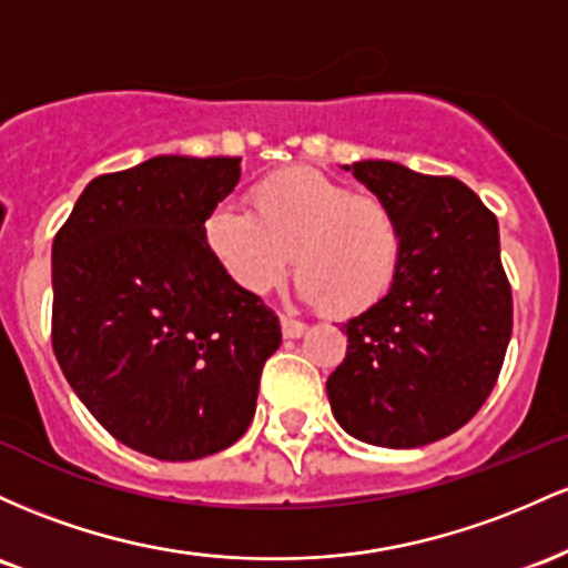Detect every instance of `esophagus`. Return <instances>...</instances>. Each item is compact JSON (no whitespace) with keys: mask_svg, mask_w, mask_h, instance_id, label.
Wrapping results in <instances>:
<instances>
[{"mask_svg":"<svg viewBox=\"0 0 568 568\" xmlns=\"http://www.w3.org/2000/svg\"><path fill=\"white\" fill-rule=\"evenodd\" d=\"M305 322L301 318H292V316H282V335L284 337H301L305 333Z\"/></svg>","mask_w":568,"mask_h":568,"instance_id":"1","label":"esophagus"}]
</instances>
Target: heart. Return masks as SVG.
<instances>
[{
    "label": "heart",
    "mask_w": 568,
    "mask_h": 568,
    "mask_svg": "<svg viewBox=\"0 0 568 568\" xmlns=\"http://www.w3.org/2000/svg\"><path fill=\"white\" fill-rule=\"evenodd\" d=\"M250 201L252 212L216 203L203 216V244L241 292L267 295L295 263L297 292L324 314L359 316L386 301L405 254L392 203L311 165L263 176Z\"/></svg>",
    "instance_id": "1"
}]
</instances>
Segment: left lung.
<instances>
[{"label": "left lung", "mask_w": 568, "mask_h": 568, "mask_svg": "<svg viewBox=\"0 0 568 568\" xmlns=\"http://www.w3.org/2000/svg\"><path fill=\"white\" fill-rule=\"evenodd\" d=\"M343 169L392 203L405 254L386 301L341 327L346 359L327 378V397L352 437L418 448L462 429L499 378L513 335L499 222L454 176L392 161Z\"/></svg>", "instance_id": "1"}]
</instances>
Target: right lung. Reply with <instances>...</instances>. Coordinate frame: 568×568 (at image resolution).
I'll return each mask as SVG.
<instances>
[{
    "mask_svg": "<svg viewBox=\"0 0 568 568\" xmlns=\"http://www.w3.org/2000/svg\"><path fill=\"white\" fill-rule=\"evenodd\" d=\"M241 158L158 155L101 174L53 241V352L114 439L161 462L225 450L250 429L278 318L203 244Z\"/></svg>",
    "mask_w": 568,
    "mask_h": 568,
    "instance_id": "right-lung-1",
    "label": "right lung"
}]
</instances>
